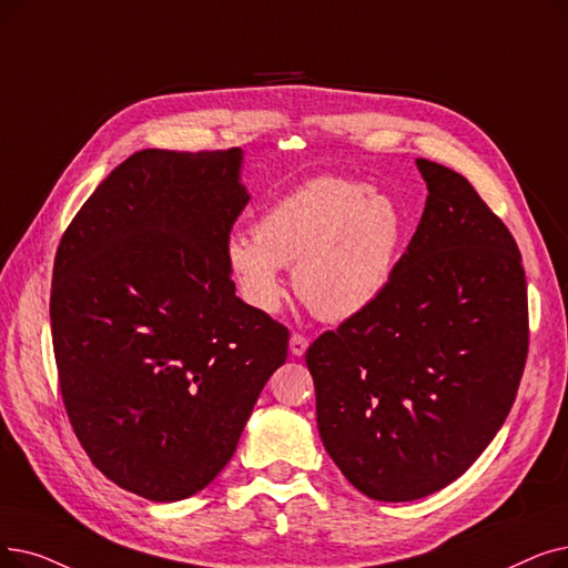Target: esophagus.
Segmentation results:
<instances>
[{
  "mask_svg": "<svg viewBox=\"0 0 568 568\" xmlns=\"http://www.w3.org/2000/svg\"><path fill=\"white\" fill-rule=\"evenodd\" d=\"M306 348H308V338L302 336V334H292V338H290V353L294 357H302L306 353Z\"/></svg>",
  "mask_w": 568,
  "mask_h": 568,
  "instance_id": "esophagus-1",
  "label": "esophagus"
}]
</instances>
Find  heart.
I'll use <instances>...</instances> for the list:
<instances>
[{
	"label": "heart",
	"instance_id": "heart-1",
	"mask_svg": "<svg viewBox=\"0 0 568 568\" xmlns=\"http://www.w3.org/2000/svg\"><path fill=\"white\" fill-rule=\"evenodd\" d=\"M406 220L387 194L345 179H313L268 204L255 234L232 232L225 262L243 300L276 313L285 300L283 266L302 302L327 323L372 308L389 287Z\"/></svg>",
	"mask_w": 568,
	"mask_h": 568
}]
</instances>
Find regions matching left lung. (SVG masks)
Segmentation results:
<instances>
[{
	"mask_svg": "<svg viewBox=\"0 0 568 568\" xmlns=\"http://www.w3.org/2000/svg\"><path fill=\"white\" fill-rule=\"evenodd\" d=\"M415 164L429 194L389 287L306 351L325 450L362 495L394 504L434 495L480 457L529 345L508 227L457 171Z\"/></svg>",
	"mask_w": 568,
	"mask_h": 568,
	"instance_id": "8db88e82",
	"label": "left lung"
}]
</instances>
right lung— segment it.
Masks as SVG:
<instances>
[{
	"instance_id": "1",
	"label": "right lung",
	"mask_w": 568,
	"mask_h": 568,
	"mask_svg": "<svg viewBox=\"0 0 568 568\" xmlns=\"http://www.w3.org/2000/svg\"><path fill=\"white\" fill-rule=\"evenodd\" d=\"M241 148L134 153L97 185L53 266L69 423L122 489L181 501L232 459L287 329L236 297L225 241L251 194Z\"/></svg>"
}]
</instances>
